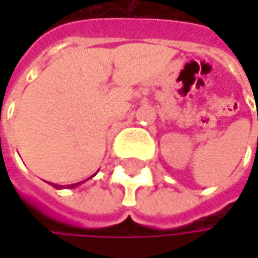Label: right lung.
<instances>
[{
  "label": "right lung",
  "mask_w": 258,
  "mask_h": 258,
  "mask_svg": "<svg viewBox=\"0 0 258 258\" xmlns=\"http://www.w3.org/2000/svg\"><path fill=\"white\" fill-rule=\"evenodd\" d=\"M92 176H94V175H92ZM92 176H91V178H92ZM88 179H89V178H88ZM88 179H86V180H88ZM82 182H83V180H82ZM82 182H78V183H72V185H56V183H50V182H49V183H50L52 186H55L56 189H61V188H67V186H69V188H75V186L80 185Z\"/></svg>",
  "instance_id": "right-lung-1"
}]
</instances>
